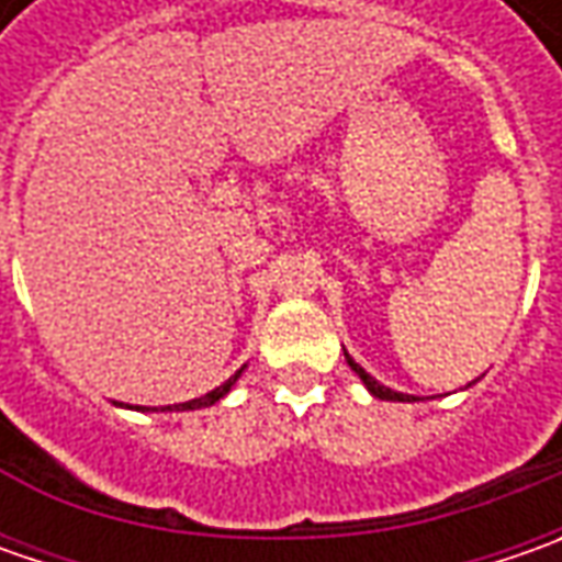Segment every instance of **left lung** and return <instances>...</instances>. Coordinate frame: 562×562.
Returning <instances> with one entry per match:
<instances>
[{
    "label": "left lung",
    "mask_w": 562,
    "mask_h": 562,
    "mask_svg": "<svg viewBox=\"0 0 562 562\" xmlns=\"http://www.w3.org/2000/svg\"><path fill=\"white\" fill-rule=\"evenodd\" d=\"M344 357H347V366H350V369H353V372H357V375L362 378V384L369 387V394H372V397H378V400H397V403H413V400H416V397H409V394H400V391H391V387L378 384L375 378L369 375V372H366V369H362V366H359L357 359L350 357L347 350H344Z\"/></svg>",
    "instance_id": "obj_1"
}]
</instances>
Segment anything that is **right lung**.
Returning a JSON list of instances; mask_svg holds the SVG:
<instances>
[{
	"label": "right lung",
	"mask_w": 562,
	"mask_h": 562,
	"mask_svg": "<svg viewBox=\"0 0 562 562\" xmlns=\"http://www.w3.org/2000/svg\"><path fill=\"white\" fill-rule=\"evenodd\" d=\"M237 378H240V372H237V375L227 378V381H225V384H222V387H215V391H209V394H203V397L187 400V403H178L175 409H203V406H215V403H218V400L225 397L227 391L234 387V381H237Z\"/></svg>",
	"instance_id": "right-lung-1"
}]
</instances>
